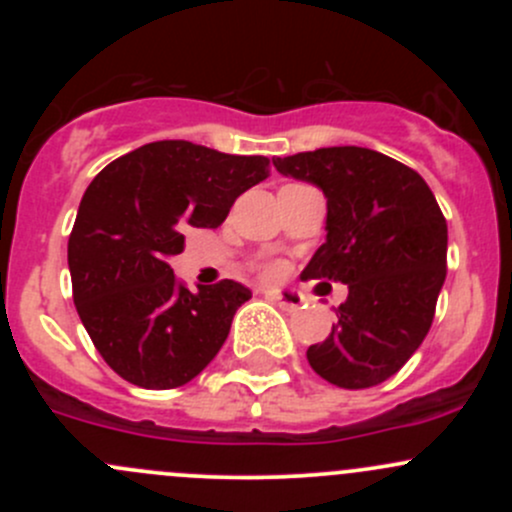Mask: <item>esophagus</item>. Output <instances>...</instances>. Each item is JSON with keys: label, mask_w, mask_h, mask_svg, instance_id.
<instances>
[{"label": "esophagus", "mask_w": 512, "mask_h": 512, "mask_svg": "<svg viewBox=\"0 0 512 512\" xmlns=\"http://www.w3.org/2000/svg\"><path fill=\"white\" fill-rule=\"evenodd\" d=\"M267 297H270L277 307L285 309V312H294V309L302 307L304 302L302 294L294 292V289H272V292H267Z\"/></svg>", "instance_id": "obj_1"}]
</instances>
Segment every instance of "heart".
<instances>
[{
    "instance_id": "obj_1",
    "label": "heart",
    "mask_w": 512,
    "mask_h": 512,
    "mask_svg": "<svg viewBox=\"0 0 512 512\" xmlns=\"http://www.w3.org/2000/svg\"><path fill=\"white\" fill-rule=\"evenodd\" d=\"M267 275H270V277L277 275V267H270V270H267Z\"/></svg>"
}]
</instances>
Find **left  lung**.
Masks as SVG:
<instances>
[{"mask_svg":"<svg viewBox=\"0 0 512 512\" xmlns=\"http://www.w3.org/2000/svg\"><path fill=\"white\" fill-rule=\"evenodd\" d=\"M272 163L327 198V240L302 277L349 287L332 334L307 349L309 366L342 389L381 384L431 329L446 280V218L416 170L371 148H319Z\"/></svg>","mask_w":512,"mask_h":512,"instance_id":"1","label":"left lung"}]
</instances>
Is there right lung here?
<instances>
[{
	"label": "right lung",
	"mask_w": 512,
	"mask_h": 512,
	"mask_svg": "<svg viewBox=\"0 0 512 512\" xmlns=\"http://www.w3.org/2000/svg\"><path fill=\"white\" fill-rule=\"evenodd\" d=\"M267 168L265 156L156 141L91 180L69 237L71 285L91 342L118 376L175 389L215 359L252 292L235 280L190 292L168 260L183 252L188 227L223 225Z\"/></svg>",
	"instance_id": "right-lung-1"
}]
</instances>
